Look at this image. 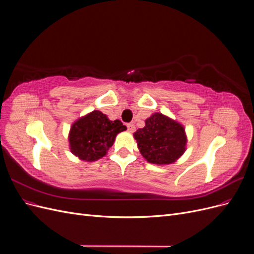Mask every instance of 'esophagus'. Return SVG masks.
I'll list each match as a JSON object with an SVG mask.
<instances>
[{
    "mask_svg": "<svg viewBox=\"0 0 254 254\" xmlns=\"http://www.w3.org/2000/svg\"><path fill=\"white\" fill-rule=\"evenodd\" d=\"M127 128H128L129 132H134L135 131V126H134L133 123H129V124H127Z\"/></svg>",
    "mask_w": 254,
    "mask_h": 254,
    "instance_id": "obj_1",
    "label": "esophagus"
}]
</instances>
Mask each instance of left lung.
Masks as SVG:
<instances>
[{
    "mask_svg": "<svg viewBox=\"0 0 254 254\" xmlns=\"http://www.w3.org/2000/svg\"><path fill=\"white\" fill-rule=\"evenodd\" d=\"M133 136L142 156L152 164H172L186 151V130L162 113H153Z\"/></svg>",
    "mask_w": 254,
    "mask_h": 254,
    "instance_id": "8db88e82",
    "label": "left lung"
}]
</instances>
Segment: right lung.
Listing matches in <instances>:
<instances>
[{
    "mask_svg": "<svg viewBox=\"0 0 254 254\" xmlns=\"http://www.w3.org/2000/svg\"><path fill=\"white\" fill-rule=\"evenodd\" d=\"M126 129L121 121H110L101 111L94 110L72 125L68 134L70 149L80 160L96 161L106 156L117 134Z\"/></svg>",
    "mask_w": 254,
    "mask_h": 254,
    "instance_id": "1",
    "label": "right lung"
}]
</instances>
